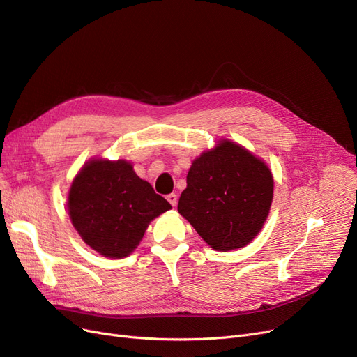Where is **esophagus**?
Returning <instances> with one entry per match:
<instances>
[{"label":"esophagus","mask_w":357,"mask_h":357,"mask_svg":"<svg viewBox=\"0 0 357 357\" xmlns=\"http://www.w3.org/2000/svg\"><path fill=\"white\" fill-rule=\"evenodd\" d=\"M166 199L169 201V204L172 205V207H176V204H178V197H176V194H169V195H166Z\"/></svg>","instance_id":"1"}]
</instances>
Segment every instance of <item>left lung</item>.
I'll list each match as a JSON object with an SVG mask.
<instances>
[{
  "label": "left lung",
  "instance_id": "1",
  "mask_svg": "<svg viewBox=\"0 0 357 357\" xmlns=\"http://www.w3.org/2000/svg\"><path fill=\"white\" fill-rule=\"evenodd\" d=\"M273 197L269 167L249 150L222 140L192 162L178 211L215 250L249 245L264 227Z\"/></svg>",
  "mask_w": 357,
  "mask_h": 357
}]
</instances>
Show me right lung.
<instances>
[{
  "label": "right lung",
  "instance_id": "right-lung-1",
  "mask_svg": "<svg viewBox=\"0 0 357 357\" xmlns=\"http://www.w3.org/2000/svg\"><path fill=\"white\" fill-rule=\"evenodd\" d=\"M73 227L105 257H126L149 222L172 205L140 179L126 160H91L73 179L68 197Z\"/></svg>",
  "mask_w": 357,
  "mask_h": 357
}]
</instances>
